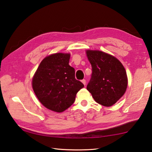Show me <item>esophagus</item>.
<instances>
[{
  "mask_svg": "<svg viewBox=\"0 0 152 152\" xmlns=\"http://www.w3.org/2000/svg\"><path fill=\"white\" fill-rule=\"evenodd\" d=\"M81 82L83 83V85H86V80H85V79H83V80H81Z\"/></svg>",
  "mask_w": 152,
  "mask_h": 152,
  "instance_id": "esophagus-1",
  "label": "esophagus"
}]
</instances>
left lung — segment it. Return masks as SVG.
I'll list each match as a JSON object with an SVG mask.
<instances>
[{"label":"left lung","instance_id":"left-lung-1","mask_svg":"<svg viewBox=\"0 0 152 152\" xmlns=\"http://www.w3.org/2000/svg\"><path fill=\"white\" fill-rule=\"evenodd\" d=\"M92 66L91 78L86 89L97 103L111 106L121 98L128 85L125 67L113 56L99 50H87Z\"/></svg>","mask_w":152,"mask_h":152}]
</instances>
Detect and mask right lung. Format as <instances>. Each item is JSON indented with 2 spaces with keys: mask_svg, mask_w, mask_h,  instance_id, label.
Returning <instances> with one entry per match:
<instances>
[{
  "mask_svg": "<svg viewBox=\"0 0 152 152\" xmlns=\"http://www.w3.org/2000/svg\"><path fill=\"white\" fill-rule=\"evenodd\" d=\"M69 54L56 53L46 57L32 80L34 92L48 109L62 112L74 103L84 85L75 77V69L69 65Z\"/></svg>",
  "mask_w": 152,
  "mask_h": 152,
  "instance_id": "1",
  "label": "right lung"
}]
</instances>
